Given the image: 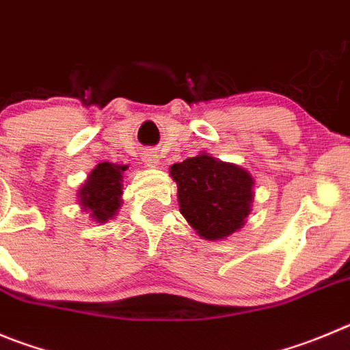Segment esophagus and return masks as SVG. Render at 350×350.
Segmentation results:
<instances>
[{"label":"esophagus","instance_id":"esophagus-1","mask_svg":"<svg viewBox=\"0 0 350 350\" xmlns=\"http://www.w3.org/2000/svg\"><path fill=\"white\" fill-rule=\"evenodd\" d=\"M143 162H145L146 167H159V157L153 152L143 153Z\"/></svg>","mask_w":350,"mask_h":350}]
</instances>
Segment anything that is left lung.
<instances>
[{
    "instance_id": "obj_1",
    "label": "left lung",
    "mask_w": 350,
    "mask_h": 350,
    "mask_svg": "<svg viewBox=\"0 0 350 350\" xmlns=\"http://www.w3.org/2000/svg\"><path fill=\"white\" fill-rule=\"evenodd\" d=\"M179 212L204 240H226L252 212L254 181L247 169L200 152L172 164Z\"/></svg>"
}]
</instances>
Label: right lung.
Segmentation results:
<instances>
[{"label": "right lung", "instance_id": "obj_1", "mask_svg": "<svg viewBox=\"0 0 350 350\" xmlns=\"http://www.w3.org/2000/svg\"><path fill=\"white\" fill-rule=\"evenodd\" d=\"M126 169L127 165L101 162L77 190V202L90 214L91 221L103 224L119 212L122 205V172Z\"/></svg>", "mask_w": 350, "mask_h": 350}]
</instances>
